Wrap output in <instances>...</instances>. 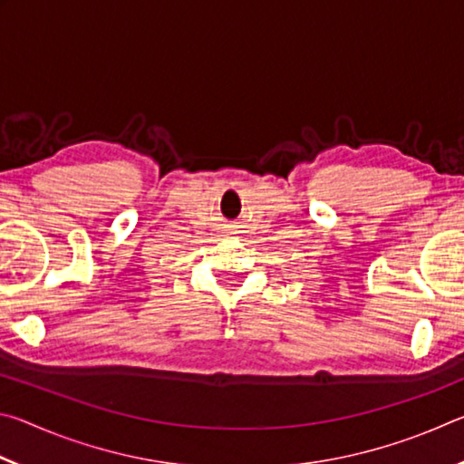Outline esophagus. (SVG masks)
I'll use <instances>...</instances> for the list:
<instances>
[{"label":"esophagus","mask_w":464,"mask_h":464,"mask_svg":"<svg viewBox=\"0 0 464 464\" xmlns=\"http://www.w3.org/2000/svg\"><path fill=\"white\" fill-rule=\"evenodd\" d=\"M237 227H239V225H229V229H227V233H239Z\"/></svg>","instance_id":"1"}]
</instances>
